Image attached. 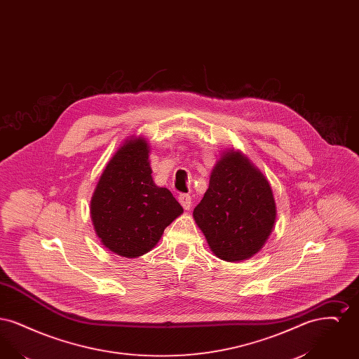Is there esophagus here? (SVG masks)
I'll return each instance as SVG.
<instances>
[{
	"label": "esophagus",
	"mask_w": 359,
	"mask_h": 359,
	"mask_svg": "<svg viewBox=\"0 0 359 359\" xmlns=\"http://www.w3.org/2000/svg\"><path fill=\"white\" fill-rule=\"evenodd\" d=\"M179 202H180V205H183L184 210H189V207H191V196L188 194H182V195H179Z\"/></svg>",
	"instance_id": "obj_1"
}]
</instances>
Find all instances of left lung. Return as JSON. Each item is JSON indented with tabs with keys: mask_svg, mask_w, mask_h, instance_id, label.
<instances>
[{
	"mask_svg": "<svg viewBox=\"0 0 359 359\" xmlns=\"http://www.w3.org/2000/svg\"><path fill=\"white\" fill-rule=\"evenodd\" d=\"M192 215L215 256L241 262L264 248L277 210L264 173L241 151L230 148L217 160Z\"/></svg>",
	"mask_w": 359,
	"mask_h": 359,
	"instance_id": "8db88e82",
	"label": "left lung"
}]
</instances>
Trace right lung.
Masks as SVG:
<instances>
[{"label": "right lung", "instance_id": "obj_1", "mask_svg": "<svg viewBox=\"0 0 359 359\" xmlns=\"http://www.w3.org/2000/svg\"><path fill=\"white\" fill-rule=\"evenodd\" d=\"M149 152L144 137H128L107 161L90 201L101 243L126 258L151 252L164 229L183 214L171 191L154 184Z\"/></svg>", "mask_w": 359, "mask_h": 359}]
</instances>
